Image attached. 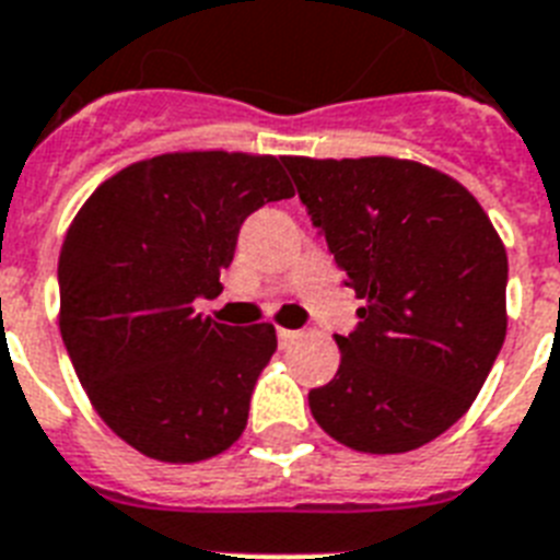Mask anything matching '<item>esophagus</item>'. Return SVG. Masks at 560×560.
I'll use <instances>...</instances> for the list:
<instances>
[{"label":"esophagus","instance_id":"obj_1","mask_svg":"<svg viewBox=\"0 0 560 560\" xmlns=\"http://www.w3.org/2000/svg\"><path fill=\"white\" fill-rule=\"evenodd\" d=\"M299 330H288V327H279V345L281 348H288V345H293L295 339H299Z\"/></svg>","mask_w":560,"mask_h":560}]
</instances>
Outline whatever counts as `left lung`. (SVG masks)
Wrapping results in <instances>:
<instances>
[{
  "label": "left lung",
  "instance_id": "1",
  "mask_svg": "<svg viewBox=\"0 0 560 560\" xmlns=\"http://www.w3.org/2000/svg\"><path fill=\"white\" fill-rule=\"evenodd\" d=\"M313 226L362 299L339 371L307 394L348 448L402 454L469 411L506 339L509 261L475 195L399 158H284Z\"/></svg>",
  "mask_w": 560,
  "mask_h": 560
}]
</instances>
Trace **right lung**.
<instances>
[{
    "label": "right lung",
    "instance_id": "add662e5",
    "mask_svg": "<svg viewBox=\"0 0 560 560\" xmlns=\"http://www.w3.org/2000/svg\"><path fill=\"white\" fill-rule=\"evenodd\" d=\"M293 198L272 154L172 152L94 189L59 249V334L94 411L163 463L226 452L276 351V327L195 311L221 293L244 218Z\"/></svg>",
    "mask_w": 560,
    "mask_h": 560
}]
</instances>
